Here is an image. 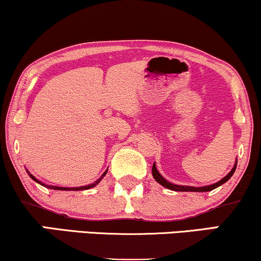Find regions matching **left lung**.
I'll return each mask as SVG.
<instances>
[{
  "instance_id": "8db88e82",
  "label": "left lung",
  "mask_w": 261,
  "mask_h": 261,
  "mask_svg": "<svg viewBox=\"0 0 261 261\" xmlns=\"http://www.w3.org/2000/svg\"><path fill=\"white\" fill-rule=\"evenodd\" d=\"M236 166H237V161H236V164L233 165V168H232V170L228 172L227 175L224 178H221L220 181L216 182L214 185H209V186H203V187H193V186H181V185H174L171 184V182L166 181L164 177L162 176L161 174H159V171L156 170V166H155V163L153 164V168H152V175L153 177H154V180L158 182V184H161L162 186H164L165 188H168V190H171V191H177V192H209V191H213L214 188L221 186L222 184H225L226 181H228L230 178L232 177V175H233L234 170H236Z\"/></svg>"
}]
</instances>
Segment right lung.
<instances>
[{
    "instance_id": "right-lung-1",
    "label": "right lung",
    "mask_w": 261,
    "mask_h": 261,
    "mask_svg": "<svg viewBox=\"0 0 261 261\" xmlns=\"http://www.w3.org/2000/svg\"><path fill=\"white\" fill-rule=\"evenodd\" d=\"M107 171L108 170H106L105 172H103L102 174V176H100L98 180L97 181H95L93 182V184H91V185H87V186H81V187H73V188H70V187H58V186H48V185H45V184H42V182L41 181H39L37 180V178L34 176V175H31V174H29V172H28V174H29V176L33 178L34 181H36L37 184H40V185H42L43 187H47V188H51V190H58V191H83V190H90V188H92V187H95L96 185H98L99 182H100V180H102L103 177L106 176V174H107Z\"/></svg>"
}]
</instances>
